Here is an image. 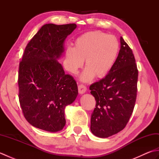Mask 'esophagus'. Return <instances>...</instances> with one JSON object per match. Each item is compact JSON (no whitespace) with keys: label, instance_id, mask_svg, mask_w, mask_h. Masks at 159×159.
<instances>
[{"label":"esophagus","instance_id":"obj_1","mask_svg":"<svg viewBox=\"0 0 159 159\" xmlns=\"http://www.w3.org/2000/svg\"><path fill=\"white\" fill-rule=\"evenodd\" d=\"M78 89H79V93L80 94L85 93L87 91V87L84 85H79L78 86Z\"/></svg>","mask_w":159,"mask_h":159}]
</instances>
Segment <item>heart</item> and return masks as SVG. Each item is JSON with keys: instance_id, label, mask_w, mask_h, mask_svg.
Segmentation results:
<instances>
[{"instance_id": "obj_1", "label": "heart", "mask_w": 159, "mask_h": 159, "mask_svg": "<svg viewBox=\"0 0 159 159\" xmlns=\"http://www.w3.org/2000/svg\"><path fill=\"white\" fill-rule=\"evenodd\" d=\"M119 52V42L116 37L94 31L79 36L74 42V48L66 50V67L72 74H76L85 60L86 68L81 77L89 81L95 76L101 79L110 72Z\"/></svg>"}]
</instances>
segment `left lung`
Here are the masks:
<instances>
[{
	"label": "left lung",
	"instance_id": "8db88e82",
	"mask_svg": "<svg viewBox=\"0 0 159 159\" xmlns=\"http://www.w3.org/2000/svg\"><path fill=\"white\" fill-rule=\"evenodd\" d=\"M116 62L107 75L89 87L96 100L91 116L92 133L107 138L126 126L135 105L138 70L134 55L122 37Z\"/></svg>",
	"mask_w": 159,
	"mask_h": 159
}]
</instances>
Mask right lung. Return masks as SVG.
Returning a JSON list of instances; mask_svg holds the SVG:
<instances>
[{"mask_svg": "<svg viewBox=\"0 0 159 159\" xmlns=\"http://www.w3.org/2000/svg\"><path fill=\"white\" fill-rule=\"evenodd\" d=\"M76 24H46L26 46L19 65V101L25 119L39 129L62 130L65 108L78 95L74 78L66 74L57 61L64 52V42Z\"/></svg>", "mask_w": 159, "mask_h": 159, "instance_id": "1", "label": "right lung"}]
</instances>
